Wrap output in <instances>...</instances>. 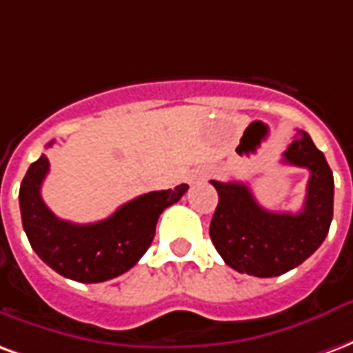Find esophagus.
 <instances>
[{"label":"esophagus","mask_w":353,"mask_h":353,"mask_svg":"<svg viewBox=\"0 0 353 353\" xmlns=\"http://www.w3.org/2000/svg\"><path fill=\"white\" fill-rule=\"evenodd\" d=\"M207 176H208L207 171H192V173L188 174V182H190V184H195V182L207 179Z\"/></svg>","instance_id":"obj_1"}]
</instances>
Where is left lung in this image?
Segmentation results:
<instances>
[{"mask_svg": "<svg viewBox=\"0 0 353 353\" xmlns=\"http://www.w3.org/2000/svg\"><path fill=\"white\" fill-rule=\"evenodd\" d=\"M299 133L282 161L310 171L301 212H272L256 201L244 182L210 180L218 192L210 239L223 261L243 274L280 276L310 258L327 236L333 220V173L310 135Z\"/></svg>", "mask_w": 353, "mask_h": 353, "instance_id": "8db88e82", "label": "left lung"}]
</instances>
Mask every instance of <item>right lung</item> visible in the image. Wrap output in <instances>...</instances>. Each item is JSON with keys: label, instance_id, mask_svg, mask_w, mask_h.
<instances>
[{"label": "right lung", "instance_id": "right-lung-1", "mask_svg": "<svg viewBox=\"0 0 353 353\" xmlns=\"http://www.w3.org/2000/svg\"><path fill=\"white\" fill-rule=\"evenodd\" d=\"M48 167L43 154L20 184L22 225L35 254L50 269L84 284L105 282L130 271L150 248L159 214L188 192V184L150 192L122 205L101 222L71 223L54 216L41 197Z\"/></svg>", "mask_w": 353, "mask_h": 353}]
</instances>
